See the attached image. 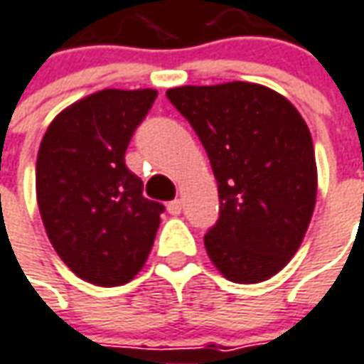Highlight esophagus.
I'll list each match as a JSON object with an SVG mask.
<instances>
[{
  "mask_svg": "<svg viewBox=\"0 0 364 364\" xmlns=\"http://www.w3.org/2000/svg\"><path fill=\"white\" fill-rule=\"evenodd\" d=\"M181 208H183L181 199H175L167 205V213H169V215H173V217H177V215H181Z\"/></svg>",
  "mask_w": 364,
  "mask_h": 364,
  "instance_id": "obj_1",
  "label": "esophagus"
}]
</instances>
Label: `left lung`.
Wrapping results in <instances>:
<instances>
[{"label":"left lung","mask_w":364,"mask_h":364,"mask_svg":"<svg viewBox=\"0 0 364 364\" xmlns=\"http://www.w3.org/2000/svg\"><path fill=\"white\" fill-rule=\"evenodd\" d=\"M167 98L210 159L220 217L205 235L217 270L236 284L276 276L297 252L317 197L311 134L296 106L268 86H177Z\"/></svg>","instance_id":"1"}]
</instances>
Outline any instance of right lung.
<instances>
[{"instance_id": "1", "label": "right lung", "mask_w": 364, "mask_h": 364, "mask_svg": "<svg viewBox=\"0 0 364 364\" xmlns=\"http://www.w3.org/2000/svg\"><path fill=\"white\" fill-rule=\"evenodd\" d=\"M157 90L106 88L58 114L37 154V203L60 260L85 282L114 288L138 274L156 240L164 205L124 156Z\"/></svg>"}]
</instances>
